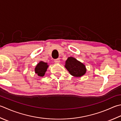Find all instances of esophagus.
Returning <instances> with one entry per match:
<instances>
[{"mask_svg":"<svg viewBox=\"0 0 121 121\" xmlns=\"http://www.w3.org/2000/svg\"><path fill=\"white\" fill-rule=\"evenodd\" d=\"M60 60H59V59H55L54 60V62H55L56 63H60Z\"/></svg>","mask_w":121,"mask_h":121,"instance_id":"obj_1","label":"esophagus"}]
</instances>
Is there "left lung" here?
<instances>
[{
  "mask_svg": "<svg viewBox=\"0 0 121 121\" xmlns=\"http://www.w3.org/2000/svg\"><path fill=\"white\" fill-rule=\"evenodd\" d=\"M65 63V68L72 76L81 77L86 74V65L75 58L72 56L69 57Z\"/></svg>",
  "mask_w": 121,
  "mask_h": 121,
  "instance_id": "obj_1",
  "label": "left lung"
}]
</instances>
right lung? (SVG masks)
<instances>
[{
	"instance_id": "1",
	"label": "right lung",
	"mask_w": 121,
	"mask_h": 121,
	"mask_svg": "<svg viewBox=\"0 0 121 121\" xmlns=\"http://www.w3.org/2000/svg\"><path fill=\"white\" fill-rule=\"evenodd\" d=\"M49 65H48V63L44 62L42 61H40L35 66V73L37 74L38 76L43 77Z\"/></svg>"
}]
</instances>
